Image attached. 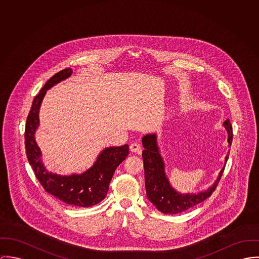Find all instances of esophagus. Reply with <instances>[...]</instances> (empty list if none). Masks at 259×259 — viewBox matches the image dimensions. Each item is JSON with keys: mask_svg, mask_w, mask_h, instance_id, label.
Wrapping results in <instances>:
<instances>
[{"mask_svg": "<svg viewBox=\"0 0 259 259\" xmlns=\"http://www.w3.org/2000/svg\"><path fill=\"white\" fill-rule=\"evenodd\" d=\"M130 151L132 153H141V146L139 144L132 143L130 145Z\"/></svg>", "mask_w": 259, "mask_h": 259, "instance_id": "34e87169", "label": "esophagus"}]
</instances>
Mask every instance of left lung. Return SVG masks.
Returning a JSON list of instances; mask_svg holds the SVG:
<instances>
[{"mask_svg": "<svg viewBox=\"0 0 259 259\" xmlns=\"http://www.w3.org/2000/svg\"><path fill=\"white\" fill-rule=\"evenodd\" d=\"M223 126L228 132L229 147L232 142V126L230 120L227 119ZM144 150L142 152L145 172V188L148 200L153 205L163 213H179L188 208L199 204L207 199L215 190L226 164L229 159V154L225 158V165L213 184L205 190L198 193H181L178 192L172 185L166 172V165L161 155L158 144L157 133L146 134L142 138Z\"/></svg>", "mask_w": 259, "mask_h": 259, "instance_id": "left-lung-1", "label": "left lung"}]
</instances>
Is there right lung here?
Segmentation results:
<instances>
[{
	"label": "right lung",
	"instance_id": "obj_1",
	"mask_svg": "<svg viewBox=\"0 0 259 259\" xmlns=\"http://www.w3.org/2000/svg\"><path fill=\"white\" fill-rule=\"evenodd\" d=\"M72 72L71 68H65L56 73L34 97L26 124V152L36 179L49 194L67 204L88 207L105 199L116 168L128 156L129 146L125 144L104 148L93 165L80 174L61 175L46 168L40 148L35 141V132L39 127V109L47 91L69 78Z\"/></svg>",
	"mask_w": 259,
	"mask_h": 259
}]
</instances>
